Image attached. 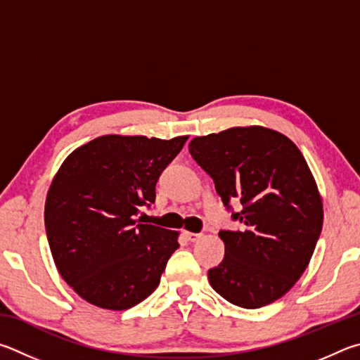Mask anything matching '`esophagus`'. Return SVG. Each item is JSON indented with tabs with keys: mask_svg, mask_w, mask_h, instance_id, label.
<instances>
[{
	"mask_svg": "<svg viewBox=\"0 0 360 360\" xmlns=\"http://www.w3.org/2000/svg\"><path fill=\"white\" fill-rule=\"evenodd\" d=\"M184 236H185V238H186L188 242H196V240H199L200 237H202L200 234H194V232H188V231L184 232Z\"/></svg>",
	"mask_w": 360,
	"mask_h": 360,
	"instance_id": "1",
	"label": "esophagus"
}]
</instances>
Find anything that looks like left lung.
<instances>
[{
	"instance_id": "obj_1",
	"label": "left lung",
	"mask_w": 360,
	"mask_h": 360,
	"mask_svg": "<svg viewBox=\"0 0 360 360\" xmlns=\"http://www.w3.org/2000/svg\"><path fill=\"white\" fill-rule=\"evenodd\" d=\"M193 160L212 176L237 231H219L224 259L209 270L231 304L259 308L305 272L323 229V202L304 155L280 132L250 126L193 139ZM231 202H240L234 212Z\"/></svg>"
}]
</instances>
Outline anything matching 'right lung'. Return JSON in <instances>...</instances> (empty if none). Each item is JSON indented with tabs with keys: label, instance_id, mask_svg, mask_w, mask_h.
Masks as SVG:
<instances>
[{
	"label": "right lung",
	"instance_id": "obj_1",
	"mask_svg": "<svg viewBox=\"0 0 360 360\" xmlns=\"http://www.w3.org/2000/svg\"><path fill=\"white\" fill-rule=\"evenodd\" d=\"M186 139L103 136L61 164L47 194L46 232L60 275L84 300L128 310L160 285L179 234L137 215L155 202L156 181Z\"/></svg>",
	"mask_w": 360,
	"mask_h": 360
}]
</instances>
